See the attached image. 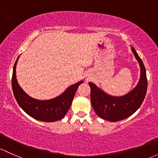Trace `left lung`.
I'll use <instances>...</instances> for the list:
<instances>
[{
	"instance_id": "obj_1",
	"label": "left lung",
	"mask_w": 158,
	"mask_h": 158,
	"mask_svg": "<svg viewBox=\"0 0 158 158\" xmlns=\"http://www.w3.org/2000/svg\"><path fill=\"white\" fill-rule=\"evenodd\" d=\"M132 53L140 66V79L137 85L131 92L123 96L110 95L98 87L95 84L89 82L91 88V101L93 109L101 118L117 122L130 117L142 105L147 92L148 81L146 70L142 59L133 47Z\"/></svg>"
}]
</instances>
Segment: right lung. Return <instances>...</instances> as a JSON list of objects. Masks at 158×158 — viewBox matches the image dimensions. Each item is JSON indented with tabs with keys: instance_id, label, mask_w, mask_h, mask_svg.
I'll list each match as a JSON object with an SVG mask.
<instances>
[{
	"instance_id": "right-lung-1",
	"label": "right lung",
	"mask_w": 158,
	"mask_h": 158,
	"mask_svg": "<svg viewBox=\"0 0 158 158\" xmlns=\"http://www.w3.org/2000/svg\"><path fill=\"white\" fill-rule=\"evenodd\" d=\"M17 60L13 66L12 88L14 97L19 107L32 118L43 122H54L65 117L79 85L83 81L75 83L64 91L60 95L49 100H38L28 95L19 86L16 79V68Z\"/></svg>"
}]
</instances>
